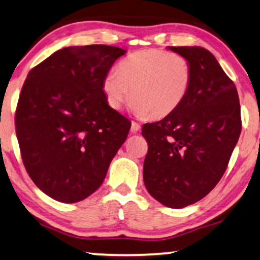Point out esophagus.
<instances>
[{
    "label": "esophagus",
    "mask_w": 260,
    "mask_h": 260,
    "mask_svg": "<svg viewBox=\"0 0 260 260\" xmlns=\"http://www.w3.org/2000/svg\"><path fill=\"white\" fill-rule=\"evenodd\" d=\"M141 130V125L138 123H136V122H133L131 123V133H134V134H136V133H138V131Z\"/></svg>",
    "instance_id": "esophagus-1"
}]
</instances>
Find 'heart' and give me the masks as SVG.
Masks as SVG:
<instances>
[{"label": "heart", "instance_id": "obj_1", "mask_svg": "<svg viewBox=\"0 0 260 260\" xmlns=\"http://www.w3.org/2000/svg\"><path fill=\"white\" fill-rule=\"evenodd\" d=\"M188 60L165 49L150 48L127 55L106 74L103 92L110 108L120 111L131 101L140 118H165L186 101L191 86Z\"/></svg>", "mask_w": 260, "mask_h": 260}]
</instances>
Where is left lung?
Here are the masks:
<instances>
[{
    "label": "left lung",
    "mask_w": 260,
    "mask_h": 260,
    "mask_svg": "<svg viewBox=\"0 0 260 260\" xmlns=\"http://www.w3.org/2000/svg\"><path fill=\"white\" fill-rule=\"evenodd\" d=\"M169 49L188 60L193 79L175 112L142 127L148 142L143 180L162 205L183 208L205 198L225 173L240 136V104L236 85L211 52Z\"/></svg>",
    "instance_id": "1"
}]
</instances>
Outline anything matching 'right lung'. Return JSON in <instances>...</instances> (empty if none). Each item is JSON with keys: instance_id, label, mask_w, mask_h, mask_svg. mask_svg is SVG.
<instances>
[{"instance_id": "obj_1", "label": "right lung", "mask_w": 260, "mask_h": 260, "mask_svg": "<svg viewBox=\"0 0 260 260\" xmlns=\"http://www.w3.org/2000/svg\"><path fill=\"white\" fill-rule=\"evenodd\" d=\"M126 51L115 46L65 47L31 69L15 112L28 175L49 198L73 204L101 187L125 142L130 120L110 108L103 80Z\"/></svg>"}]
</instances>
